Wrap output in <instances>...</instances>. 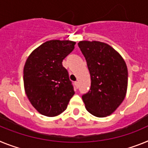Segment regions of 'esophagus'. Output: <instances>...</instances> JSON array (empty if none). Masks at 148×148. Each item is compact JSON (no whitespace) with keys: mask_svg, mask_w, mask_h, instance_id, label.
I'll use <instances>...</instances> for the list:
<instances>
[{"mask_svg":"<svg viewBox=\"0 0 148 148\" xmlns=\"http://www.w3.org/2000/svg\"><path fill=\"white\" fill-rule=\"evenodd\" d=\"M74 85H75V87H76V88H77L78 87H79V83H78L77 81L74 82Z\"/></svg>","mask_w":148,"mask_h":148,"instance_id":"esophagus-1","label":"esophagus"}]
</instances>
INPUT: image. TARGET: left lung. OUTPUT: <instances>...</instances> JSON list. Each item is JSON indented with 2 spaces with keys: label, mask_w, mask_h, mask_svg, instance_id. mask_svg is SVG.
<instances>
[{
  "label": "left lung",
  "mask_w": 148,
  "mask_h": 148,
  "mask_svg": "<svg viewBox=\"0 0 148 148\" xmlns=\"http://www.w3.org/2000/svg\"><path fill=\"white\" fill-rule=\"evenodd\" d=\"M91 76V88L82 96L87 111L96 117L111 115L121 105L127 93V68L114 48L97 41L78 43Z\"/></svg>",
  "instance_id": "1"
}]
</instances>
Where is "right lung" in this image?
<instances>
[{
  "label": "right lung",
  "mask_w": 148,
  "mask_h": 148,
  "mask_svg": "<svg viewBox=\"0 0 148 148\" xmlns=\"http://www.w3.org/2000/svg\"><path fill=\"white\" fill-rule=\"evenodd\" d=\"M75 44L69 40L47 41L34 50L25 62V93L42 115L54 117L61 114L74 95L62 60L72 52Z\"/></svg>",
  "instance_id": "right-lung-1"
}]
</instances>
